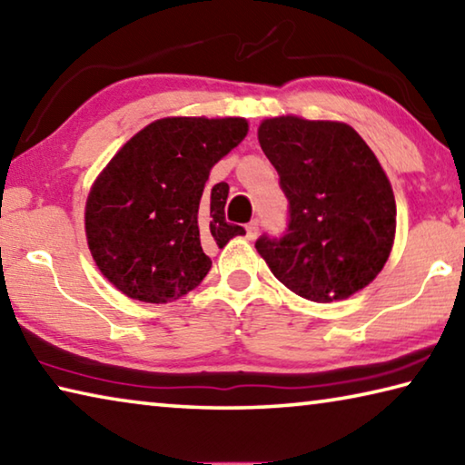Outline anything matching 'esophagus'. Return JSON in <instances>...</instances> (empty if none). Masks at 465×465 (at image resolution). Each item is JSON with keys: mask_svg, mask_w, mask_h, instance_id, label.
I'll return each mask as SVG.
<instances>
[{"mask_svg": "<svg viewBox=\"0 0 465 465\" xmlns=\"http://www.w3.org/2000/svg\"><path fill=\"white\" fill-rule=\"evenodd\" d=\"M258 230H261V225H258V219H254V222H250V223L246 225V238H248V240H256Z\"/></svg>", "mask_w": 465, "mask_h": 465, "instance_id": "34e87169", "label": "esophagus"}]
</instances>
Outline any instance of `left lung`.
I'll use <instances>...</instances> for the list:
<instances>
[{
    "instance_id": "left-lung-1",
    "label": "left lung",
    "mask_w": 465,
    "mask_h": 465,
    "mask_svg": "<svg viewBox=\"0 0 465 465\" xmlns=\"http://www.w3.org/2000/svg\"><path fill=\"white\" fill-rule=\"evenodd\" d=\"M258 141L289 201L282 235L256 240L271 272L318 303L367 287L396 233V201L375 153L349 124L297 116L264 121Z\"/></svg>"
}]
</instances>
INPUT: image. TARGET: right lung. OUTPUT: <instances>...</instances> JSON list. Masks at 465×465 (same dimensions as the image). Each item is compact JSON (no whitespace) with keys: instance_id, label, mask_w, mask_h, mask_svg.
<instances>
[{"instance_id":"1","label":"right lung","mask_w":465,"mask_h":465,"mask_svg":"<svg viewBox=\"0 0 465 465\" xmlns=\"http://www.w3.org/2000/svg\"><path fill=\"white\" fill-rule=\"evenodd\" d=\"M246 133L243 119H162L110 160L85 203V235L116 289L147 303L174 302L209 272L204 248L246 233L225 222L230 186L204 188Z\"/></svg>"}]
</instances>
